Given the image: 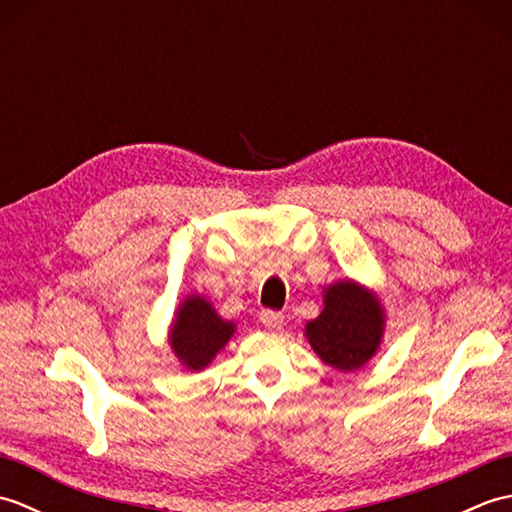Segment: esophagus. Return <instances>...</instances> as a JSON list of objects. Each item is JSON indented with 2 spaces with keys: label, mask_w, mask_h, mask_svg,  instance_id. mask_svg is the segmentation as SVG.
<instances>
[{
  "label": "esophagus",
  "mask_w": 512,
  "mask_h": 512,
  "mask_svg": "<svg viewBox=\"0 0 512 512\" xmlns=\"http://www.w3.org/2000/svg\"><path fill=\"white\" fill-rule=\"evenodd\" d=\"M259 321L264 323L266 330H281V325H284V314L281 312H275V310H262L259 312Z\"/></svg>",
  "instance_id": "obj_1"
}]
</instances>
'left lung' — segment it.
Here are the masks:
<instances>
[{
  "label": "left lung",
  "instance_id": "1",
  "mask_svg": "<svg viewBox=\"0 0 512 512\" xmlns=\"http://www.w3.org/2000/svg\"><path fill=\"white\" fill-rule=\"evenodd\" d=\"M306 336L321 361L354 372L376 352L383 336V310L361 286L341 281L325 292V308L306 325Z\"/></svg>",
  "mask_w": 512,
  "mask_h": 512
}]
</instances>
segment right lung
<instances>
[{"label":"right lung","instance_id":"add662e5","mask_svg":"<svg viewBox=\"0 0 512 512\" xmlns=\"http://www.w3.org/2000/svg\"><path fill=\"white\" fill-rule=\"evenodd\" d=\"M235 332V325L220 319L209 301L191 297L182 303L173 321L171 347L189 369H202L222 350Z\"/></svg>","mask_w":512,"mask_h":512}]
</instances>
